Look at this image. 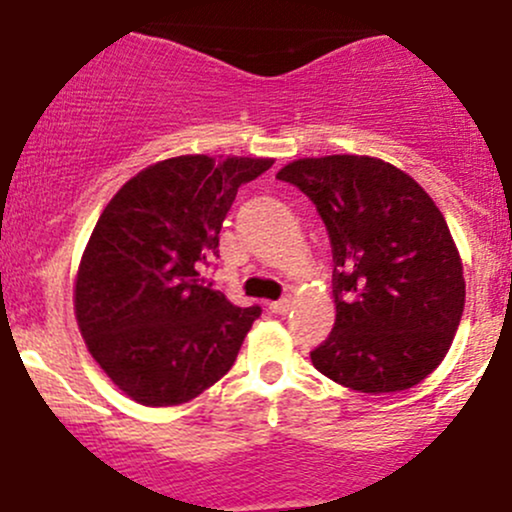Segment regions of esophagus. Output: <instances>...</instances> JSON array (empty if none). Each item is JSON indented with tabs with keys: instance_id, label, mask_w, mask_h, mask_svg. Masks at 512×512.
Returning a JSON list of instances; mask_svg holds the SVG:
<instances>
[{
	"instance_id": "esophagus-1",
	"label": "esophagus",
	"mask_w": 512,
	"mask_h": 512,
	"mask_svg": "<svg viewBox=\"0 0 512 512\" xmlns=\"http://www.w3.org/2000/svg\"><path fill=\"white\" fill-rule=\"evenodd\" d=\"M269 310H272V313H276V315H286L291 310V301H289V298H279V301L269 303Z\"/></svg>"
}]
</instances>
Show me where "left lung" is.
<instances>
[{
    "instance_id": "1",
    "label": "left lung",
    "mask_w": 512,
    "mask_h": 512,
    "mask_svg": "<svg viewBox=\"0 0 512 512\" xmlns=\"http://www.w3.org/2000/svg\"><path fill=\"white\" fill-rule=\"evenodd\" d=\"M276 178L315 204L332 245L337 320L310 351L334 383L370 395L419 385L464 310L460 252L424 187L370 156L301 158Z\"/></svg>"
}]
</instances>
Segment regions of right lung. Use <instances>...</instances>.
Returning <instances> with one entry per match:
<instances>
[{
    "label": "right lung",
    "instance_id": "add662e5",
    "mask_svg": "<svg viewBox=\"0 0 512 512\" xmlns=\"http://www.w3.org/2000/svg\"><path fill=\"white\" fill-rule=\"evenodd\" d=\"M272 158L178 156L120 187L93 228L74 310L88 351L108 378L146 407L202 395L231 370L262 315L204 286L238 187Z\"/></svg>",
    "mask_w": 512,
    "mask_h": 512
}]
</instances>
